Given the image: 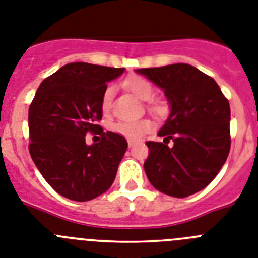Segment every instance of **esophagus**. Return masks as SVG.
I'll return each instance as SVG.
<instances>
[{
	"mask_svg": "<svg viewBox=\"0 0 258 258\" xmlns=\"http://www.w3.org/2000/svg\"><path fill=\"white\" fill-rule=\"evenodd\" d=\"M136 144H137V142H136V141H132V140L127 141V145H129V147L134 146V145H136Z\"/></svg>",
	"mask_w": 258,
	"mask_h": 258,
	"instance_id": "obj_1",
	"label": "esophagus"
}]
</instances>
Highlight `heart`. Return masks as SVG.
<instances>
[{"mask_svg": "<svg viewBox=\"0 0 258 258\" xmlns=\"http://www.w3.org/2000/svg\"><path fill=\"white\" fill-rule=\"evenodd\" d=\"M125 87L131 90L134 95L137 96L141 100H150L154 96V85L145 77L134 76L127 78L125 81ZM114 89L113 86H108L105 87L104 91L102 94V99H100V107L104 113H108L111 111L112 107V99H113ZM147 108L150 109L153 113L156 116H162L166 111V108L162 103L156 102V100H150L147 103ZM153 129V122L147 118H141V120H133V121H116L111 125V131L113 133H117L122 137L127 138V140H140L142 136Z\"/></svg>", "mask_w": 258, "mask_h": 258, "instance_id": "b5f03b06", "label": "heart"}]
</instances>
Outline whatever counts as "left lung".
Returning a JSON list of instances; mask_svg holds the SVG:
<instances>
[{
	"label": "left lung",
	"mask_w": 258,
	"mask_h": 258,
	"mask_svg": "<svg viewBox=\"0 0 258 258\" xmlns=\"http://www.w3.org/2000/svg\"><path fill=\"white\" fill-rule=\"evenodd\" d=\"M137 73L162 87L171 104L168 120L159 132L163 142H146L147 179L164 195H195L214 180L227 159L230 103L214 79L188 63L145 68Z\"/></svg>",
	"instance_id": "8db88e82"
}]
</instances>
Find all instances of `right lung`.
Instances as JSON below:
<instances>
[{
  "label": "right lung",
  "instance_id": "1",
  "mask_svg": "<svg viewBox=\"0 0 258 258\" xmlns=\"http://www.w3.org/2000/svg\"><path fill=\"white\" fill-rule=\"evenodd\" d=\"M122 72L124 68L68 63L44 79L31 102L30 155L62 197L90 201L113 184L127 142L120 134L103 132L98 122L103 91ZM87 133L98 134V144L85 145Z\"/></svg>",
  "mask_w": 258,
  "mask_h": 258
}]
</instances>
